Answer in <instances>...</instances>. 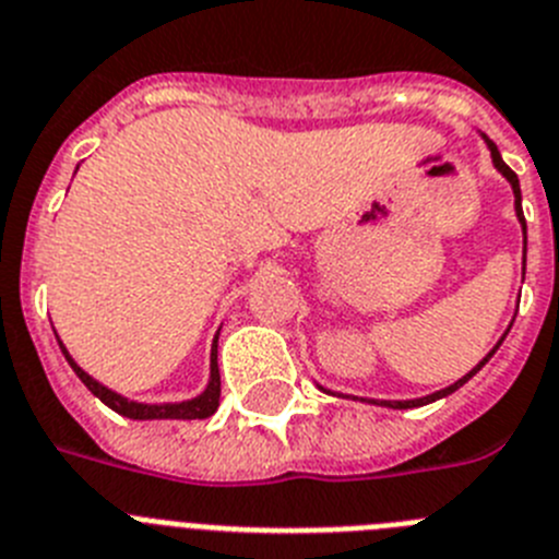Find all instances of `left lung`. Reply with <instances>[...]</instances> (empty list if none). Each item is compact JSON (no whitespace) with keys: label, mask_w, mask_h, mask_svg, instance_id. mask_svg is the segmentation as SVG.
Here are the masks:
<instances>
[{"label":"left lung","mask_w":559,"mask_h":559,"mask_svg":"<svg viewBox=\"0 0 559 559\" xmlns=\"http://www.w3.org/2000/svg\"><path fill=\"white\" fill-rule=\"evenodd\" d=\"M487 140V145H489V152H492V163H495V168H498V171L503 174V177L509 179V186H512V191H514V213H518V219H521V225H523V233H526V219H523V207H521V182H518V174L512 171V168H509L507 163H503L501 159V152H498V145L492 143V140L489 138H484ZM503 337H507V334H503ZM503 337L498 340V346H501L503 343ZM498 346L492 348V352L487 354V357H484L481 362H478V366L473 368V371L467 373V377H461L459 382H453V385L450 388H441V391H436V394H430V396H421V400H405V402H380V405H385V407H400V411H405V407H419V405H427V402H436V400H441V396H448V394H453V391H459L461 385H464V382L469 380V377H475V373L481 371L484 366H487L489 362V357H492L495 352H498Z\"/></svg>","instance_id":"8db88e82"}]
</instances>
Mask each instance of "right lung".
Wrapping results in <instances>:
<instances>
[{
    "label": "right lung",
    "mask_w": 559,
    "mask_h": 559,
    "mask_svg": "<svg viewBox=\"0 0 559 559\" xmlns=\"http://www.w3.org/2000/svg\"><path fill=\"white\" fill-rule=\"evenodd\" d=\"M58 346H61V352H64L72 371L78 373V380L84 382L92 394L98 396L104 405H109L111 411L120 416H129V419H207V416L216 414V407H219L222 380H219V366H216V340H213V348H211V382H207L205 391L188 402H165V405H143V402H132V400H126V396L115 394V391H109L106 385H100L98 380H92L90 373L72 360L70 352L64 348V343H58Z\"/></svg>",
    "instance_id": "right-lung-1"
}]
</instances>
